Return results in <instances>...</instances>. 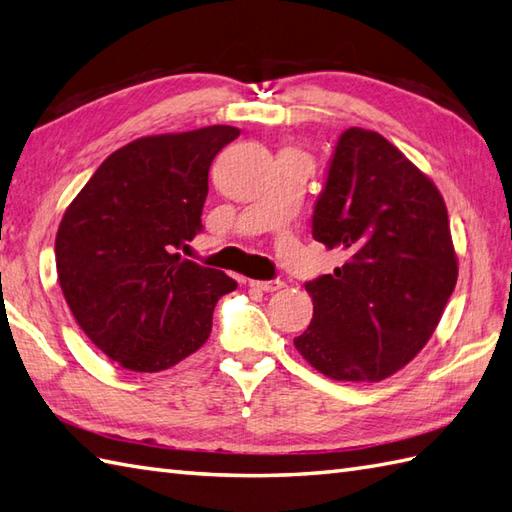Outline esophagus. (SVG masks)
I'll return each mask as SVG.
<instances>
[{
	"label": "esophagus",
	"instance_id": "obj_1",
	"mask_svg": "<svg viewBox=\"0 0 512 512\" xmlns=\"http://www.w3.org/2000/svg\"><path fill=\"white\" fill-rule=\"evenodd\" d=\"M249 287L265 291V293H274V291H280L282 287H285V282L282 280H252L249 282Z\"/></svg>",
	"mask_w": 512,
	"mask_h": 512
}]
</instances>
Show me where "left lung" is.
<instances>
[{
    "instance_id": "1",
    "label": "left lung",
    "mask_w": 512,
    "mask_h": 512,
    "mask_svg": "<svg viewBox=\"0 0 512 512\" xmlns=\"http://www.w3.org/2000/svg\"><path fill=\"white\" fill-rule=\"evenodd\" d=\"M313 238L346 263L304 285L313 320L295 348L328 379L390 377L429 342L456 287L445 199L383 135L350 127L315 201Z\"/></svg>"
}]
</instances>
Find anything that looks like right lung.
<instances>
[{"label": "right lung", "instance_id": "1", "mask_svg": "<svg viewBox=\"0 0 512 512\" xmlns=\"http://www.w3.org/2000/svg\"><path fill=\"white\" fill-rule=\"evenodd\" d=\"M236 127L149 135L111 153L65 210L56 274L78 326L122 368L160 372L197 352L223 271L181 258L201 232L208 170Z\"/></svg>", "mask_w": 512, "mask_h": 512}]
</instances>
